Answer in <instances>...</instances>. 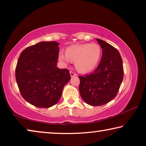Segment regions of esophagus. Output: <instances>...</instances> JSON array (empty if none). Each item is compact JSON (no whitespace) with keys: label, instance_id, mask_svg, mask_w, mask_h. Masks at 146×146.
Here are the masks:
<instances>
[{"label":"esophagus","instance_id":"1","mask_svg":"<svg viewBox=\"0 0 146 146\" xmlns=\"http://www.w3.org/2000/svg\"><path fill=\"white\" fill-rule=\"evenodd\" d=\"M70 75H71V77H73V76H75L76 75L75 73H74V72H73V71H70Z\"/></svg>","mask_w":146,"mask_h":146}]
</instances>
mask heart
Returning a JSON list of instances; mask_svg holds the SVG:
<instances>
[{"mask_svg":"<svg viewBox=\"0 0 146 146\" xmlns=\"http://www.w3.org/2000/svg\"><path fill=\"white\" fill-rule=\"evenodd\" d=\"M101 56V48L97 44H84L70 47L66 53H59L62 62L68 64L75 62V68L83 73L91 72L97 67Z\"/></svg>","mask_w":146,"mask_h":146,"instance_id":"b5f03b06","label":"heart"}]
</instances>
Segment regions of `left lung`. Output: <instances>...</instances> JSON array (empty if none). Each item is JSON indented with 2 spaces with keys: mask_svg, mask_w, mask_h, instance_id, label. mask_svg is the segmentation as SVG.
Masks as SVG:
<instances>
[{
  "mask_svg": "<svg viewBox=\"0 0 146 146\" xmlns=\"http://www.w3.org/2000/svg\"><path fill=\"white\" fill-rule=\"evenodd\" d=\"M97 39L102 49L98 67L90 75L79 76V91L83 100L92 106L110 102L117 95L123 77L122 60L117 49Z\"/></svg>",
  "mask_w": 146,
  "mask_h": 146,
  "instance_id": "8db88e82",
  "label": "left lung"
}]
</instances>
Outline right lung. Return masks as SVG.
I'll use <instances>...</instances> for the list:
<instances>
[{
  "label": "right lung",
  "instance_id": "1",
  "mask_svg": "<svg viewBox=\"0 0 146 146\" xmlns=\"http://www.w3.org/2000/svg\"><path fill=\"white\" fill-rule=\"evenodd\" d=\"M59 43L40 42L26 48L17 62L15 77L23 97L31 105L48 108L56 104L71 79L67 69L57 68Z\"/></svg>",
  "mask_w": 146,
  "mask_h": 146
}]
</instances>
